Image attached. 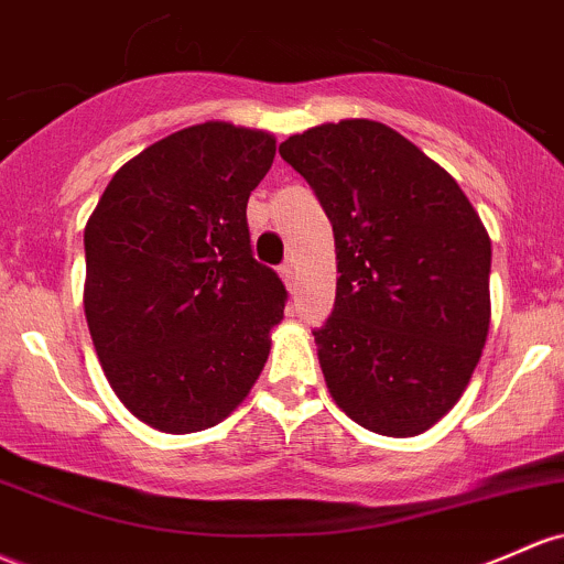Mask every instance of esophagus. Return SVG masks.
I'll list each match as a JSON object with an SVG mask.
<instances>
[{
	"label": "esophagus",
	"instance_id": "1",
	"mask_svg": "<svg viewBox=\"0 0 564 564\" xmlns=\"http://www.w3.org/2000/svg\"><path fill=\"white\" fill-rule=\"evenodd\" d=\"M278 275H281V281L283 283H286V289H289V292H292V289H294V283H296V275H294V268H292V264H281V270H278Z\"/></svg>",
	"mask_w": 564,
	"mask_h": 564
}]
</instances>
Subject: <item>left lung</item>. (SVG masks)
I'll list each match as a JSON object with an SVG mask.
<instances>
[{"label": "left lung", "instance_id": "left-lung-1", "mask_svg": "<svg viewBox=\"0 0 564 564\" xmlns=\"http://www.w3.org/2000/svg\"><path fill=\"white\" fill-rule=\"evenodd\" d=\"M281 158L324 206L334 311L315 334L334 404L406 438L457 404L490 332V235L457 182L375 120L289 135Z\"/></svg>", "mask_w": 564, "mask_h": 564}]
</instances>
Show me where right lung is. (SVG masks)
<instances>
[{"instance_id":"obj_1","label":"right lung","mask_w":564,"mask_h":564,"mask_svg":"<svg viewBox=\"0 0 564 564\" xmlns=\"http://www.w3.org/2000/svg\"><path fill=\"white\" fill-rule=\"evenodd\" d=\"M275 135L208 120L111 176L85 225V318L111 391L163 433L221 423L270 356L286 289L251 253L246 203Z\"/></svg>"}]
</instances>
